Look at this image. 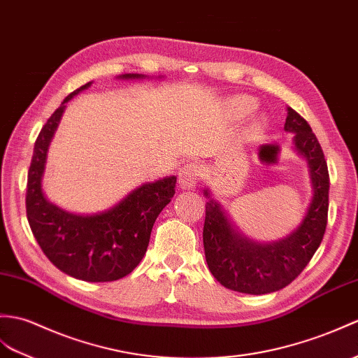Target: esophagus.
Returning a JSON list of instances; mask_svg holds the SVG:
<instances>
[{"label": "esophagus", "mask_w": 358, "mask_h": 358, "mask_svg": "<svg viewBox=\"0 0 358 358\" xmlns=\"http://www.w3.org/2000/svg\"><path fill=\"white\" fill-rule=\"evenodd\" d=\"M203 176V169L201 166L196 164V163H189L186 166H182L178 172V182L181 187L185 189H190V187H195L199 180H201Z\"/></svg>", "instance_id": "esophagus-1"}]
</instances>
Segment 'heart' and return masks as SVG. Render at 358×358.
Returning <instances> with one entry per match:
<instances>
[{
    "label": "heart",
    "instance_id": "1",
    "mask_svg": "<svg viewBox=\"0 0 358 358\" xmlns=\"http://www.w3.org/2000/svg\"><path fill=\"white\" fill-rule=\"evenodd\" d=\"M255 108H256V102L252 97L239 96V97H235L230 101V111L234 113V115L238 119H243V117H245V115L253 113Z\"/></svg>",
    "mask_w": 358,
    "mask_h": 358
}]
</instances>
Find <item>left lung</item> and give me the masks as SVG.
<instances>
[{
  "mask_svg": "<svg viewBox=\"0 0 358 358\" xmlns=\"http://www.w3.org/2000/svg\"><path fill=\"white\" fill-rule=\"evenodd\" d=\"M285 129L294 132V146L308 160L314 189L308 212L292 235L274 244H255L236 234L220 204L213 199L206 204L203 243L207 265L221 285L238 293L267 294L292 284L325 235L329 204L325 155L308 122L289 106ZM206 195L209 196L207 190Z\"/></svg>",
  "mask_w": 358,
  "mask_h": 358,
  "instance_id": "obj_1",
  "label": "left lung"
}]
</instances>
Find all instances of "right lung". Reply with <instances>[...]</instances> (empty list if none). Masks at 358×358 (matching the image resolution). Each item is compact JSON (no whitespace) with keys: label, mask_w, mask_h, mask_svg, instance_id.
<instances>
[{"label":"right lung","mask_w":358,"mask_h":358,"mask_svg":"<svg viewBox=\"0 0 358 358\" xmlns=\"http://www.w3.org/2000/svg\"><path fill=\"white\" fill-rule=\"evenodd\" d=\"M122 78L143 76L123 74ZM90 85L91 82L66 96L41 129L27 176L26 210L33 236L55 267L80 280L111 282L129 274L145 256L154 222L176 194L177 177L140 186L113 209L93 217L66 213L47 201L41 180L50 140L65 103Z\"/></svg>","instance_id":"1"}]
</instances>
